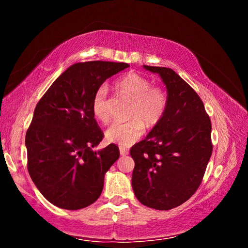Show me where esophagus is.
<instances>
[{"label":"esophagus","mask_w":248,"mask_h":248,"mask_svg":"<svg viewBox=\"0 0 248 248\" xmlns=\"http://www.w3.org/2000/svg\"><path fill=\"white\" fill-rule=\"evenodd\" d=\"M120 154L123 155V156H125V155H128V150L123 148V146H120Z\"/></svg>","instance_id":"34e87169"}]
</instances>
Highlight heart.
<instances>
[{"mask_svg": "<svg viewBox=\"0 0 248 248\" xmlns=\"http://www.w3.org/2000/svg\"><path fill=\"white\" fill-rule=\"evenodd\" d=\"M116 89L133 100L129 111V121H116L107 129L106 138L121 146H130L137 142L146 127H154L164 117L169 95L162 86L152 85L148 78L136 72H128L117 79ZM92 111L100 123L107 124L110 120L108 107V89L100 85L92 98Z\"/></svg>", "mask_w": 248, "mask_h": 248, "instance_id": "obj_1", "label": "heart"}]
</instances>
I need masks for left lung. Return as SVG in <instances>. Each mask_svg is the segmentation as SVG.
Masks as SVG:
<instances>
[{
  "instance_id": "left-lung-1",
  "label": "left lung",
  "mask_w": 248,
  "mask_h": 248,
  "mask_svg": "<svg viewBox=\"0 0 248 248\" xmlns=\"http://www.w3.org/2000/svg\"><path fill=\"white\" fill-rule=\"evenodd\" d=\"M166 85L169 105L163 119L130 150L132 188L142 204L170 210L198 189L212 154L211 120L195 90L174 70L144 65Z\"/></svg>"
}]
</instances>
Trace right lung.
<instances>
[{
	"mask_svg": "<svg viewBox=\"0 0 248 248\" xmlns=\"http://www.w3.org/2000/svg\"><path fill=\"white\" fill-rule=\"evenodd\" d=\"M130 66L124 62H78L66 69L37 104L26 132L27 169L49 202L66 210L94 203L104 177L119 158L116 144L95 152L104 132L92 98L108 78Z\"/></svg>",
	"mask_w": 248,
	"mask_h": 248,
	"instance_id": "obj_1",
	"label": "right lung"
}]
</instances>
